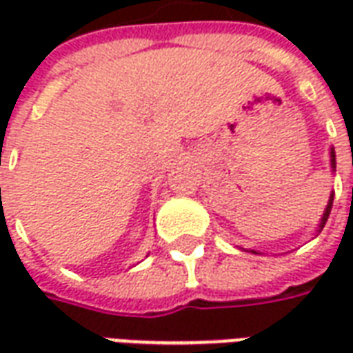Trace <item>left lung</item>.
<instances>
[{"mask_svg":"<svg viewBox=\"0 0 353 353\" xmlns=\"http://www.w3.org/2000/svg\"><path fill=\"white\" fill-rule=\"evenodd\" d=\"M331 168H336V161H334V149L331 147ZM333 199H334V192H331V196H329V202H327V208L325 212H323V217H321V223H319V230L323 229V225L327 223L329 219V214H331V208H333ZM255 253V252H253Z\"/></svg>","mask_w":353,"mask_h":353,"instance_id":"obj_1","label":"left lung"}]
</instances>
